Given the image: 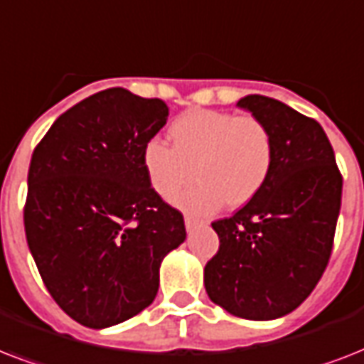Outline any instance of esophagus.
Masks as SVG:
<instances>
[{
  "instance_id": "1",
  "label": "esophagus",
  "mask_w": 364,
  "mask_h": 364,
  "mask_svg": "<svg viewBox=\"0 0 364 364\" xmlns=\"http://www.w3.org/2000/svg\"><path fill=\"white\" fill-rule=\"evenodd\" d=\"M202 219H198V217H193V215H185V227H187V230H191V228H194L196 225H202Z\"/></svg>"
}]
</instances>
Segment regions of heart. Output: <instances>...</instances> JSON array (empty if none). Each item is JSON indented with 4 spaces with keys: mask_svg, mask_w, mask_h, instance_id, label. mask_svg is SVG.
<instances>
[{
    "mask_svg": "<svg viewBox=\"0 0 364 364\" xmlns=\"http://www.w3.org/2000/svg\"><path fill=\"white\" fill-rule=\"evenodd\" d=\"M170 145L151 139L143 149V168L153 188L173 200L196 177L200 183L183 194L187 210L210 211L225 202L242 208L262 191L276 159L270 128L253 115L194 109L171 122Z\"/></svg>",
    "mask_w": 364,
    "mask_h": 364,
    "instance_id": "b5f03b06",
    "label": "heart"
}]
</instances>
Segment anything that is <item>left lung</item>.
Listing matches in <instances>:
<instances>
[{"mask_svg": "<svg viewBox=\"0 0 364 364\" xmlns=\"http://www.w3.org/2000/svg\"><path fill=\"white\" fill-rule=\"evenodd\" d=\"M238 105L270 128L276 159L251 202L211 223L219 251L205 264L204 285L228 314L268 321L299 308L321 279L333 253L342 173L317 121L259 94Z\"/></svg>", "mask_w": 364, "mask_h": 364, "instance_id": "left-lung-1", "label": "left lung"}]
</instances>
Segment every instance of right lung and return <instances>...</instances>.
Listing matches in <instances>:
<instances>
[{
  "label": "right lung",
  "mask_w": 364,
  "mask_h": 364,
  "mask_svg": "<svg viewBox=\"0 0 364 364\" xmlns=\"http://www.w3.org/2000/svg\"><path fill=\"white\" fill-rule=\"evenodd\" d=\"M166 121L162 100L107 88L60 115L33 149L28 247L54 302L85 327L145 310L160 262L187 238L183 213L143 168V149Z\"/></svg>",
  "instance_id": "add662e5"
}]
</instances>
